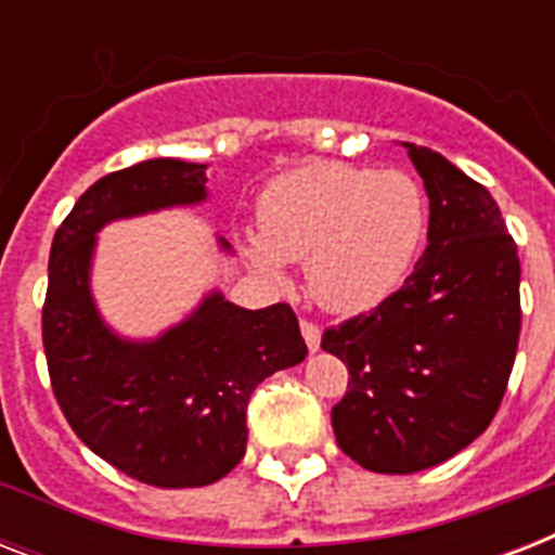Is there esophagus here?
<instances>
[{"instance_id": "obj_1", "label": "esophagus", "mask_w": 555, "mask_h": 555, "mask_svg": "<svg viewBox=\"0 0 555 555\" xmlns=\"http://www.w3.org/2000/svg\"><path fill=\"white\" fill-rule=\"evenodd\" d=\"M302 337H305V343H308V348H311V351H320V343H322L320 325H313V322L302 320Z\"/></svg>"}]
</instances>
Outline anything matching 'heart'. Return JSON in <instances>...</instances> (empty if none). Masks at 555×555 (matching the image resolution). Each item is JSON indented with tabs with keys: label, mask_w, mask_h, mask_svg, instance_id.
<instances>
[{
	"label": "heart",
	"mask_w": 555,
	"mask_h": 555,
	"mask_svg": "<svg viewBox=\"0 0 555 555\" xmlns=\"http://www.w3.org/2000/svg\"><path fill=\"white\" fill-rule=\"evenodd\" d=\"M426 218V192L409 172L325 160L264 190L261 235H244L242 247L270 279L285 276V261H305L322 308L360 313L386 302L412 273Z\"/></svg>",
	"instance_id": "obj_1"
}]
</instances>
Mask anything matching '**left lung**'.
<instances>
[{"label": "left lung", "instance_id": "obj_1", "mask_svg": "<svg viewBox=\"0 0 555 555\" xmlns=\"http://www.w3.org/2000/svg\"><path fill=\"white\" fill-rule=\"evenodd\" d=\"M403 146L429 195L426 253L386 302L322 334L351 374L331 409L339 449L386 475L443 464L490 426L521 331V264L490 190Z\"/></svg>", "mask_w": 555, "mask_h": 555}]
</instances>
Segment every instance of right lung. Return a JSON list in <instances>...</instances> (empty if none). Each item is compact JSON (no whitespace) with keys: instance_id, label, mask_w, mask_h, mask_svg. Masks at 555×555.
I'll return each mask as SVG.
<instances>
[{"instance_id":"1","label":"right lung","mask_w":555,"mask_h":555,"mask_svg":"<svg viewBox=\"0 0 555 555\" xmlns=\"http://www.w3.org/2000/svg\"><path fill=\"white\" fill-rule=\"evenodd\" d=\"M207 164L141 160L82 192L51 242L42 308L51 388L77 438L134 481L181 490L224 478L247 449L261 379L308 354L291 305L247 311L207 294L155 339L108 328L91 296L98 233L117 218L207 201ZM221 250L230 244L218 238Z\"/></svg>"}]
</instances>
